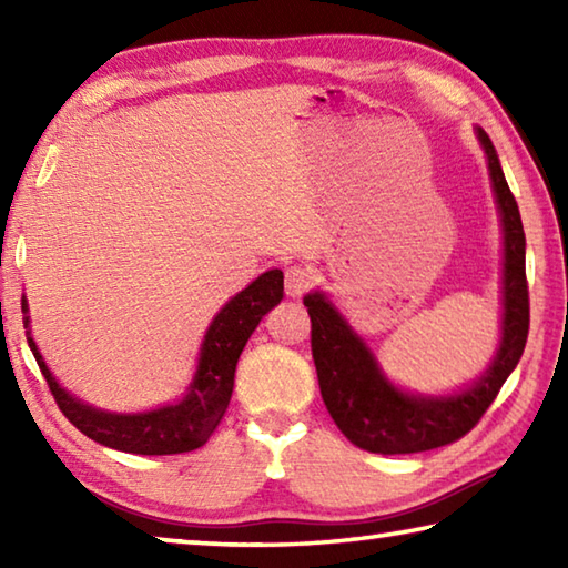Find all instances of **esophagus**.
Returning <instances> with one entry per match:
<instances>
[{
	"mask_svg": "<svg viewBox=\"0 0 568 568\" xmlns=\"http://www.w3.org/2000/svg\"><path fill=\"white\" fill-rule=\"evenodd\" d=\"M315 283V273L307 265L285 267V293L291 297H301L311 291Z\"/></svg>",
	"mask_w": 568,
	"mask_h": 568,
	"instance_id": "obj_1",
	"label": "esophagus"
}]
</instances>
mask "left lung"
I'll return each mask as SVG.
<instances>
[{
  "mask_svg": "<svg viewBox=\"0 0 568 568\" xmlns=\"http://www.w3.org/2000/svg\"><path fill=\"white\" fill-rule=\"evenodd\" d=\"M486 150L496 203L504 223V335L501 348L476 386L448 398L408 396L383 378L373 353L325 295H305L311 348L325 408L353 446L371 454H420L464 438L484 418L498 390L521 361L528 338L526 235L514 192L508 190L494 142L478 128Z\"/></svg>",
  "mask_w": 568,
  "mask_h": 568,
  "instance_id": "obj_1",
  "label": "left lung"
}]
</instances>
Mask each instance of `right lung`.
Masks as SVG:
<instances>
[{"label":"right lung","mask_w":568,"mask_h":568,"mask_svg":"<svg viewBox=\"0 0 568 568\" xmlns=\"http://www.w3.org/2000/svg\"><path fill=\"white\" fill-rule=\"evenodd\" d=\"M281 271H267L257 281L250 283L243 293H237L215 315L213 325H210L203 341V351H200L195 381H192L187 396L175 403V406L134 413V416L104 413L72 398L52 378L34 341L27 338V343H30L57 406L64 413V418L77 430H82L84 436L98 440L102 446L124 450V454H187V450L205 446L213 430L220 426V420H223L230 396H233L235 365L240 353H243L247 338L253 335L263 315L281 303ZM22 311L27 313V303H22ZM27 323H30V318H24V325Z\"/></svg>","instance_id":"1"}]
</instances>
